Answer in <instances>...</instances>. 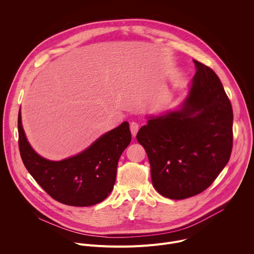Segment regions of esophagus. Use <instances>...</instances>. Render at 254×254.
Instances as JSON below:
<instances>
[{"label":"esophagus","mask_w":254,"mask_h":254,"mask_svg":"<svg viewBox=\"0 0 254 254\" xmlns=\"http://www.w3.org/2000/svg\"><path fill=\"white\" fill-rule=\"evenodd\" d=\"M129 129L131 131V134L133 136H135L137 131H138V129H139V125L137 123H135V122H131L130 125H129Z\"/></svg>","instance_id":"obj_1"}]
</instances>
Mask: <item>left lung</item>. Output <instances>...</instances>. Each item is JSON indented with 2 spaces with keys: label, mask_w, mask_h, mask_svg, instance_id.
I'll return each mask as SVG.
<instances>
[{
  "label": "left lung",
  "mask_w": 254,
  "mask_h": 254,
  "mask_svg": "<svg viewBox=\"0 0 254 254\" xmlns=\"http://www.w3.org/2000/svg\"><path fill=\"white\" fill-rule=\"evenodd\" d=\"M194 63L197 71L181 110L150 118L136 134L147 152L155 189L173 200L206 190L232 151L230 100L215 72L196 60Z\"/></svg>",
  "instance_id": "1"
}]
</instances>
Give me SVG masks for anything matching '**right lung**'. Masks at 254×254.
Wrapping results in <instances>:
<instances>
[{"label": "right lung", "instance_id": "add662e5", "mask_svg": "<svg viewBox=\"0 0 254 254\" xmlns=\"http://www.w3.org/2000/svg\"><path fill=\"white\" fill-rule=\"evenodd\" d=\"M19 150L22 161L42 189L54 200L69 206H92L114 189L117 168L131 139L128 123L96 139L82 153L59 162L40 157L29 144L18 116Z\"/></svg>", "mask_w": 254, "mask_h": 254}]
</instances>
